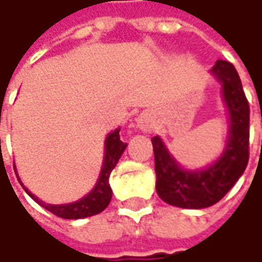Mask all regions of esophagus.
<instances>
[{"instance_id":"esophagus-1","label":"esophagus","mask_w":262,"mask_h":262,"mask_svg":"<svg viewBox=\"0 0 262 262\" xmlns=\"http://www.w3.org/2000/svg\"><path fill=\"white\" fill-rule=\"evenodd\" d=\"M138 127H139L142 132H150V119H149L148 114H140L139 117H138Z\"/></svg>"}]
</instances>
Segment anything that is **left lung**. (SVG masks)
<instances>
[{
	"mask_svg": "<svg viewBox=\"0 0 262 262\" xmlns=\"http://www.w3.org/2000/svg\"><path fill=\"white\" fill-rule=\"evenodd\" d=\"M210 75L221 84L228 113V136L222 154L203 168L183 167L161 136L152 138L157 193L165 203L183 209H206L216 204L244 174L248 164L249 105L235 67L217 60Z\"/></svg>",
	"mask_w": 262,
	"mask_h": 262,
	"instance_id": "8db88e82",
	"label": "left lung"
}]
</instances>
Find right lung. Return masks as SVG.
Masks as SVG:
<instances>
[{"label": "right lung", "mask_w": 262, "mask_h": 262, "mask_svg": "<svg viewBox=\"0 0 262 262\" xmlns=\"http://www.w3.org/2000/svg\"><path fill=\"white\" fill-rule=\"evenodd\" d=\"M119 132H120V127H117L116 130L110 132L107 135V138L104 140V158L98 180L93 187V190L88 194H85L82 199L77 200V202L67 204L45 203V202H41L39 197H36L34 194L30 193L24 187L23 183L20 181V177L17 174L15 165H14V171L17 174L20 184L23 185V188L26 190V193L29 194L36 203L40 204L41 207H45L48 212L56 214L58 217H62V219H84V217L98 214V213L103 212L104 209L108 206L110 200H112L113 191H112V187H110V183H108V178H110L113 168L117 165L119 159L123 155L124 149L127 146V143H123L120 140Z\"/></svg>", "instance_id": "obj_1"}]
</instances>
